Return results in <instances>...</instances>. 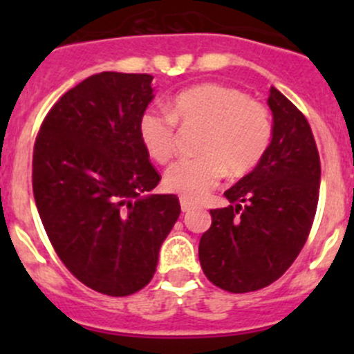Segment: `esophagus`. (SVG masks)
Returning <instances> with one entry per match:
<instances>
[{"instance_id": "obj_1", "label": "esophagus", "mask_w": 354, "mask_h": 354, "mask_svg": "<svg viewBox=\"0 0 354 354\" xmlns=\"http://www.w3.org/2000/svg\"><path fill=\"white\" fill-rule=\"evenodd\" d=\"M180 205H181V210H183V212H188V210L194 209L195 203L190 202V200H188V198L181 197V198H180Z\"/></svg>"}]
</instances>
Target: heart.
Masks as SVG:
<instances>
[{
	"label": "heart",
	"instance_id": "heart-1",
	"mask_svg": "<svg viewBox=\"0 0 354 354\" xmlns=\"http://www.w3.org/2000/svg\"><path fill=\"white\" fill-rule=\"evenodd\" d=\"M169 114L147 109L138 120V137L156 162L166 164L176 151V127L203 128L197 159H183L166 171L167 190L202 200L224 173L240 178L255 169L269 149L272 120L269 109L245 92L221 84H200L174 95Z\"/></svg>",
	"mask_w": 354,
	"mask_h": 354
}]
</instances>
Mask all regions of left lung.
<instances>
[{"instance_id":"1","label":"left lung","mask_w":354,"mask_h":354,"mask_svg":"<svg viewBox=\"0 0 354 354\" xmlns=\"http://www.w3.org/2000/svg\"><path fill=\"white\" fill-rule=\"evenodd\" d=\"M272 138L259 166L224 192L231 205L210 210L198 259L207 279L230 292L279 279L301 252L315 217L320 157L308 121L276 87L267 99Z\"/></svg>"}]
</instances>
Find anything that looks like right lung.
Masks as SVG:
<instances>
[{
	"label": "right lung",
	"instance_id": "1",
	"mask_svg": "<svg viewBox=\"0 0 354 354\" xmlns=\"http://www.w3.org/2000/svg\"><path fill=\"white\" fill-rule=\"evenodd\" d=\"M152 75L102 71L66 92L34 145L32 188L53 248L80 283L109 296L147 286L181 212L138 137Z\"/></svg>",
	"mask_w": 354,
	"mask_h": 354
}]
</instances>
